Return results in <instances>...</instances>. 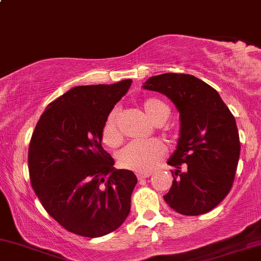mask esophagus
I'll use <instances>...</instances> for the list:
<instances>
[{
    "instance_id": "esophagus-1",
    "label": "esophagus",
    "mask_w": 261,
    "mask_h": 261,
    "mask_svg": "<svg viewBox=\"0 0 261 261\" xmlns=\"http://www.w3.org/2000/svg\"><path fill=\"white\" fill-rule=\"evenodd\" d=\"M150 175H151V173H138V174H137L138 179H139V180H143V179L149 178Z\"/></svg>"
}]
</instances>
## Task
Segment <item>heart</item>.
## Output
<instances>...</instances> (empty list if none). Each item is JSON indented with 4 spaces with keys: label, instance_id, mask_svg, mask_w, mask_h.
Masks as SVG:
<instances>
[{
    "label": "heart",
    "instance_id": "b5f03b06",
    "mask_svg": "<svg viewBox=\"0 0 261 261\" xmlns=\"http://www.w3.org/2000/svg\"><path fill=\"white\" fill-rule=\"evenodd\" d=\"M143 110L147 118L155 124L163 123L168 117V106L160 99H146L143 102ZM117 111L109 114L101 130L102 143L110 147H116L122 143V134L117 127ZM166 147L159 140L133 141L122 149L117 155L118 166L124 169L134 170L139 173H147L157 166L163 159Z\"/></svg>",
    "mask_w": 261,
    "mask_h": 261
}]
</instances>
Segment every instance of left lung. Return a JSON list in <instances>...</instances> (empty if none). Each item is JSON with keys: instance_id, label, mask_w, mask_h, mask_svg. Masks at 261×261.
<instances>
[{"instance_id": "1", "label": "left lung", "mask_w": 261, "mask_h": 261, "mask_svg": "<svg viewBox=\"0 0 261 261\" xmlns=\"http://www.w3.org/2000/svg\"><path fill=\"white\" fill-rule=\"evenodd\" d=\"M143 88L166 95L179 111L178 145L167 162L175 168L173 184L163 198L182 215L207 213L226 197L236 174L241 145L233 115L213 87L192 75L152 76Z\"/></svg>"}]
</instances>
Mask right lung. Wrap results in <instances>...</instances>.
Returning <instances> with one entry per match:
<instances>
[{"mask_svg": "<svg viewBox=\"0 0 261 261\" xmlns=\"http://www.w3.org/2000/svg\"><path fill=\"white\" fill-rule=\"evenodd\" d=\"M132 80L114 85L77 86L50 102L38 120L29 146L35 194L64 229L101 237L123 224L138 179L116 169L102 149L101 130Z\"/></svg>", "mask_w": 261, "mask_h": 261, "instance_id": "right-lung-1", "label": "right lung"}]
</instances>
